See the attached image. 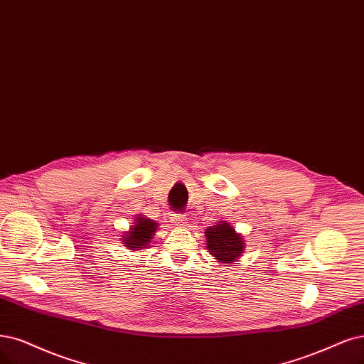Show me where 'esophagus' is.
<instances>
[{"label": "esophagus", "instance_id": "esophagus-1", "mask_svg": "<svg viewBox=\"0 0 364 364\" xmlns=\"http://www.w3.org/2000/svg\"><path fill=\"white\" fill-rule=\"evenodd\" d=\"M171 222H172L175 226H184V225H186L184 214H181V213H173V216L171 218Z\"/></svg>", "mask_w": 364, "mask_h": 364}]
</instances>
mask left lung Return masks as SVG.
<instances>
[{
	"mask_svg": "<svg viewBox=\"0 0 364 364\" xmlns=\"http://www.w3.org/2000/svg\"><path fill=\"white\" fill-rule=\"evenodd\" d=\"M207 249L214 258L223 264H231L241 257L245 250V241L241 238L230 223L220 222L216 226H211L205 231Z\"/></svg>",
	"mask_w": 364,
	"mask_h": 364,
	"instance_id": "8db88e82",
	"label": "left lung"
}]
</instances>
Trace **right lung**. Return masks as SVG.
Instances as JSON below:
<instances>
[{"label": "right lung", "mask_w": 364, "mask_h": 364, "mask_svg": "<svg viewBox=\"0 0 364 364\" xmlns=\"http://www.w3.org/2000/svg\"><path fill=\"white\" fill-rule=\"evenodd\" d=\"M156 228H157V223H154L150 219H144V218L136 219V223L133 225L132 230L123 238L126 246L130 250H141L144 246H146L151 241V237L156 232Z\"/></svg>", "instance_id": "add662e5"}]
</instances>
